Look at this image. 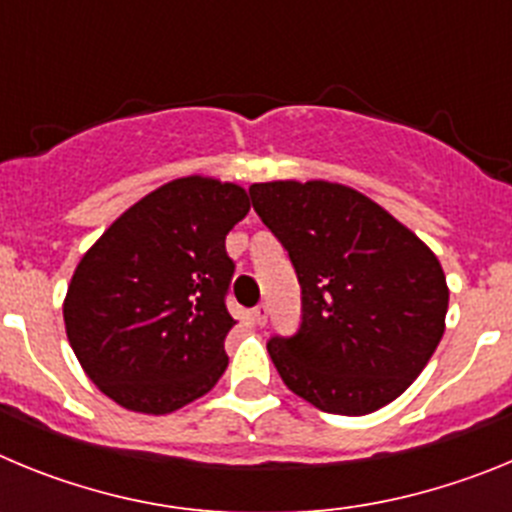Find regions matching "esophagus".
<instances>
[{"mask_svg": "<svg viewBox=\"0 0 512 512\" xmlns=\"http://www.w3.org/2000/svg\"><path fill=\"white\" fill-rule=\"evenodd\" d=\"M253 320H256L259 325L269 323V305H266V302H261V305L253 307Z\"/></svg>", "mask_w": 512, "mask_h": 512, "instance_id": "34e87169", "label": "esophagus"}]
</instances>
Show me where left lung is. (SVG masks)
Here are the masks:
<instances>
[{
    "mask_svg": "<svg viewBox=\"0 0 512 512\" xmlns=\"http://www.w3.org/2000/svg\"><path fill=\"white\" fill-rule=\"evenodd\" d=\"M248 194L302 287L300 330L266 343L279 377L325 413L390 405L423 372L446 328L449 287L436 253L343 184L266 182Z\"/></svg>",
    "mask_w": 512,
    "mask_h": 512,
    "instance_id": "obj_1",
    "label": "left lung"
}]
</instances>
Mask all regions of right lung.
I'll return each mask as SVG.
<instances>
[{"instance_id":"1","label":"right lung","mask_w":512,"mask_h":512,"mask_svg":"<svg viewBox=\"0 0 512 512\" xmlns=\"http://www.w3.org/2000/svg\"><path fill=\"white\" fill-rule=\"evenodd\" d=\"M248 210L238 184L182 176L122 212L81 256L63 300L66 336L117 405L174 413L223 377L235 325L225 235Z\"/></svg>"}]
</instances>
